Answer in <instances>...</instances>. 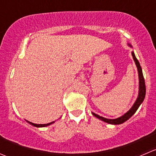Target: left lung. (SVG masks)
<instances>
[{"mask_svg":"<svg viewBox=\"0 0 156 156\" xmlns=\"http://www.w3.org/2000/svg\"><path fill=\"white\" fill-rule=\"evenodd\" d=\"M130 47H132L130 44H128ZM132 55L133 58L134 62H135L136 65L137 69H138V73H139V81H140V87H139V94H138V98H137L136 101V102L134 103V104L133 105V107H131L130 110L129 111L126 112L124 115L121 116L120 117H118V118L116 119H107L104 118L103 116H99V115L96 114L94 113H92V114L94 115V116H96L97 118L100 119L102 121L106 122L107 123H110V124H121V123H124L126 122V120H129L131 116L136 113V111L137 110V109L139 108V107L140 106V104L143 102L144 101L145 96H146V84H145V80H144V77H143V71H142V68L140 66V62L137 60L136 57L135 56V54H134L133 52H132Z\"/></svg>","mask_w":156,"mask_h":156,"instance_id":"obj_1","label":"left lung"}]
</instances>
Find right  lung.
Wrapping results in <instances>:
<instances>
[{"instance_id": "right-lung-1", "label": "right lung", "mask_w": 156, "mask_h": 156, "mask_svg": "<svg viewBox=\"0 0 156 156\" xmlns=\"http://www.w3.org/2000/svg\"><path fill=\"white\" fill-rule=\"evenodd\" d=\"M27 122H28L30 124L33 125V126H36V127H45V126H49V125L52 124L53 123H55V121H52L51 122V123H46V124H36V123H31V122L28 121V120H27Z\"/></svg>"}]
</instances>
